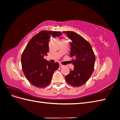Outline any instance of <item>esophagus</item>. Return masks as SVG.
Returning a JSON list of instances; mask_svg holds the SVG:
<instances>
[{"mask_svg":"<svg viewBox=\"0 0 120 120\" xmlns=\"http://www.w3.org/2000/svg\"><path fill=\"white\" fill-rule=\"evenodd\" d=\"M64 66L63 64H60V67H63Z\"/></svg>","mask_w":120,"mask_h":120,"instance_id":"1","label":"esophagus"}]
</instances>
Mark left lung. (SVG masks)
<instances>
[{"instance_id": "left-lung-1", "label": "left lung", "mask_w": 120, "mask_h": 120, "mask_svg": "<svg viewBox=\"0 0 120 120\" xmlns=\"http://www.w3.org/2000/svg\"><path fill=\"white\" fill-rule=\"evenodd\" d=\"M71 39L70 56L72 58L74 70L65 77L67 82L74 86L85 83L94 71L96 58L90 43L74 31H63Z\"/></svg>"}]
</instances>
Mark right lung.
I'll return each instance as SVG.
<instances>
[{
    "label": "right lung",
    "instance_id": "right-lung-1",
    "mask_svg": "<svg viewBox=\"0 0 120 120\" xmlns=\"http://www.w3.org/2000/svg\"><path fill=\"white\" fill-rule=\"evenodd\" d=\"M61 34L58 31H41L31 38L25 47L21 56V66L25 77L34 86L41 88L49 85L53 72L59 68V63H51L43 57L49 52L50 38Z\"/></svg>",
    "mask_w": 120,
    "mask_h": 120
}]
</instances>
